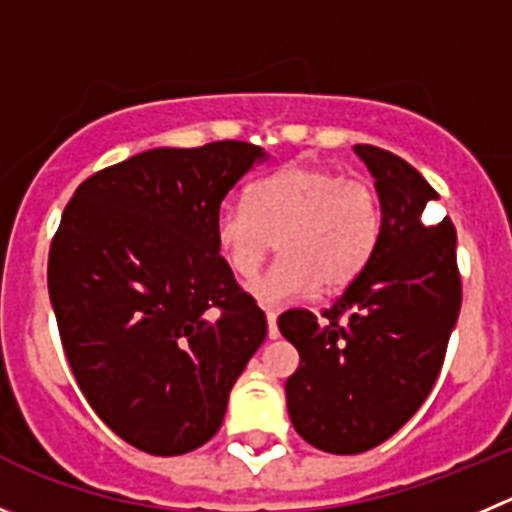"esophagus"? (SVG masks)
<instances>
[{"label": "esophagus", "mask_w": 512, "mask_h": 512, "mask_svg": "<svg viewBox=\"0 0 512 512\" xmlns=\"http://www.w3.org/2000/svg\"><path fill=\"white\" fill-rule=\"evenodd\" d=\"M276 311L269 309L266 311V324H269V339H279V326H276Z\"/></svg>", "instance_id": "1"}]
</instances>
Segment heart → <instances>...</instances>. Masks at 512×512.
Returning a JSON list of instances; mask_svg holds the SVG:
<instances>
[{"mask_svg": "<svg viewBox=\"0 0 512 512\" xmlns=\"http://www.w3.org/2000/svg\"><path fill=\"white\" fill-rule=\"evenodd\" d=\"M248 206L226 203L213 218V236L228 269L256 274L274 248L281 259L248 284L264 306L299 296L342 291L367 269L382 231L377 193L324 165L291 163L248 188Z\"/></svg>", "mask_w": 512, "mask_h": 512, "instance_id": "b5f03b06", "label": "heart"}]
</instances>
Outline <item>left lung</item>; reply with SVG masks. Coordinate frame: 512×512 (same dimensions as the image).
Wrapping results in <instances>:
<instances>
[{"instance_id": "8db88e82", "label": "left lung", "mask_w": 512, "mask_h": 512, "mask_svg": "<svg viewBox=\"0 0 512 512\" xmlns=\"http://www.w3.org/2000/svg\"><path fill=\"white\" fill-rule=\"evenodd\" d=\"M374 178L382 231L367 269L324 319L304 309L279 316L299 352L286 379L294 430L332 455L389 440L430 394L460 314L457 233L450 218L422 221L435 188L407 160L354 145Z\"/></svg>"}]
</instances>
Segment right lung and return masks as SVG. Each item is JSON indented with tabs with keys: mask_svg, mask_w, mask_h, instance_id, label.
<instances>
[{
	"mask_svg": "<svg viewBox=\"0 0 512 512\" xmlns=\"http://www.w3.org/2000/svg\"><path fill=\"white\" fill-rule=\"evenodd\" d=\"M264 148H153L90 175L50 248V301L82 394L150 455H186L221 427L266 339V316L218 253L213 218Z\"/></svg>",
	"mask_w": 512,
	"mask_h": 512,
	"instance_id": "1",
	"label": "right lung"
}]
</instances>
